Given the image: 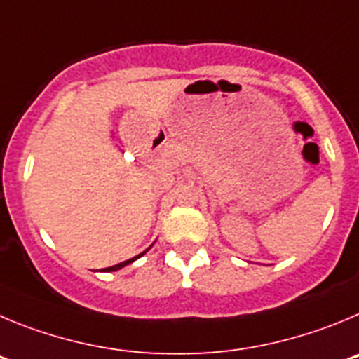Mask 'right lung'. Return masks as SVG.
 Segmentation results:
<instances>
[{"label": "right lung", "instance_id": "right-lung-1", "mask_svg": "<svg viewBox=\"0 0 359 359\" xmlns=\"http://www.w3.org/2000/svg\"><path fill=\"white\" fill-rule=\"evenodd\" d=\"M147 252V250H144ZM143 252V254H144ZM143 254H140V256H135V257H132V259H128V261H123V263H119V264H114V266H109V268H105V272H116V270H119V268H123V266H127V264H130L132 261H135V259H140L141 256H143Z\"/></svg>", "mask_w": 359, "mask_h": 359}]
</instances>
